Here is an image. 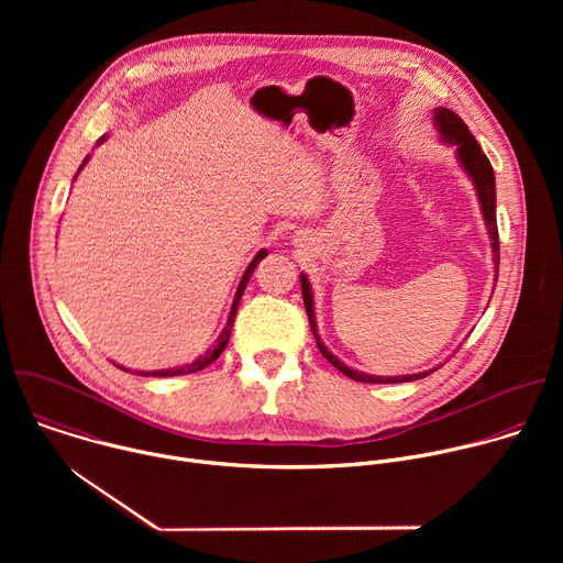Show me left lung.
I'll list each match as a JSON object with an SVG mask.
<instances>
[{"label":"left lung","instance_id":"1","mask_svg":"<svg viewBox=\"0 0 563 563\" xmlns=\"http://www.w3.org/2000/svg\"><path fill=\"white\" fill-rule=\"evenodd\" d=\"M434 122H437V129L439 133L443 135L445 142L454 144L456 146V155H459V163L463 165V169L467 172V176L472 178L474 187H476V194H478V200H481V211H484V218H486V227L490 231V238H493V254H495V265H497V276H499V229H497V189H495V172H493V165L488 155L481 151L478 142L474 140V135L470 133L467 124L450 109H443L439 107L434 111ZM300 287H302V302H305V311H307V318H309V328L313 332V339H316V345L320 350V354H323L336 369H341L345 376H350L352 380H358V383H408V380H417V378H423L428 374H432L434 369L430 372H421V374H408V376H372V374H363V372H356V369H350L345 363H341L325 345L323 341H320V336L316 334V318H313V302H311V289H309V280L305 276H300Z\"/></svg>","mask_w":563,"mask_h":563}]
</instances>
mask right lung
<instances>
[{
  "instance_id": "add662e5",
  "label": "right lung",
  "mask_w": 563,
  "mask_h": 563,
  "mask_svg": "<svg viewBox=\"0 0 563 563\" xmlns=\"http://www.w3.org/2000/svg\"><path fill=\"white\" fill-rule=\"evenodd\" d=\"M102 140H104V137H102ZM102 140H100V142H102ZM85 163H87V159H85ZM85 163H82V167H85ZM82 167H79V169H82ZM265 256H267V252H265V250H263V252H258V254H256V258L250 263V267H247V272H245L243 280H240L238 291H235V298H233V305H231V311H229V320H227V325H224L222 334L218 336V341H216V347H213V350H207V354H205V356H200L198 361H194V363H189V365H185V367L159 369V372H140V376H178V374H194V372H200V369H205L207 365H211V363L222 354V350H224V347H227V343H229L231 328H233V318H235V311H238V302H240V298H243L245 287H247V283H250V278H252V274H254L256 265H258ZM120 369H124V367H120ZM124 372H129V369H124Z\"/></svg>"
}]
</instances>
